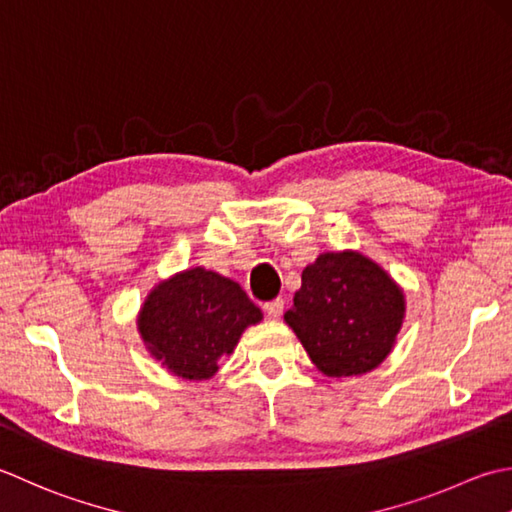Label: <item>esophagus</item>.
I'll return each mask as SVG.
<instances>
[{
	"label": "esophagus",
	"mask_w": 512,
	"mask_h": 512,
	"mask_svg": "<svg viewBox=\"0 0 512 512\" xmlns=\"http://www.w3.org/2000/svg\"><path fill=\"white\" fill-rule=\"evenodd\" d=\"M263 309L269 318H280V314H283V309H285V300L283 298L269 300V302H265Z\"/></svg>",
	"instance_id": "34e87169"
}]
</instances>
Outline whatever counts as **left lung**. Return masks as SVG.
<instances>
[{"mask_svg": "<svg viewBox=\"0 0 512 512\" xmlns=\"http://www.w3.org/2000/svg\"><path fill=\"white\" fill-rule=\"evenodd\" d=\"M404 296L373 260L356 252L320 254L302 271L285 320L311 362L329 378L378 367L402 327Z\"/></svg>", "mask_w": 512, "mask_h": 512, "instance_id": "left-lung-1", "label": "left lung"}]
</instances>
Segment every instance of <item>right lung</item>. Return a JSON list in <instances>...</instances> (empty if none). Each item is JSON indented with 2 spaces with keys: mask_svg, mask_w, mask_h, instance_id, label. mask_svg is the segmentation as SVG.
<instances>
[{
  "mask_svg": "<svg viewBox=\"0 0 512 512\" xmlns=\"http://www.w3.org/2000/svg\"><path fill=\"white\" fill-rule=\"evenodd\" d=\"M263 318L241 285L194 267L161 283L145 300L139 331L152 356L187 380H207L245 327Z\"/></svg>",
  "mask_w": 512,
  "mask_h": 512,
  "instance_id": "obj_1",
  "label": "right lung"
}]
</instances>
